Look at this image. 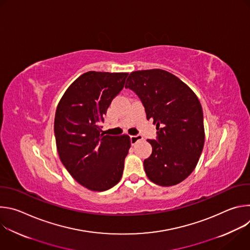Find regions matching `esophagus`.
Returning a JSON list of instances; mask_svg holds the SVG:
<instances>
[{
    "mask_svg": "<svg viewBox=\"0 0 250 250\" xmlns=\"http://www.w3.org/2000/svg\"><path fill=\"white\" fill-rule=\"evenodd\" d=\"M141 139H142V136H141L140 134L131 135V136H130V142H131V145H132V146L135 145L137 141H139V140H141Z\"/></svg>",
    "mask_w": 250,
    "mask_h": 250,
    "instance_id": "34e87169",
    "label": "esophagus"
}]
</instances>
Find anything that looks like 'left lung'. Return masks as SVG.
Masks as SVG:
<instances>
[{
	"instance_id": "obj_1",
	"label": "left lung",
	"mask_w": 250,
	"mask_h": 250,
	"mask_svg": "<svg viewBox=\"0 0 250 250\" xmlns=\"http://www.w3.org/2000/svg\"><path fill=\"white\" fill-rule=\"evenodd\" d=\"M125 88L145 105L156 125V139H147L151 155L145 160L149 180L159 186L179 184L194 171L205 142L200 101L184 82L162 69L131 72Z\"/></svg>"
}]
</instances>
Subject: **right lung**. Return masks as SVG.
<instances>
[{
	"label": "right lung",
	"mask_w": 250,
	"mask_h": 250,
	"mask_svg": "<svg viewBox=\"0 0 250 250\" xmlns=\"http://www.w3.org/2000/svg\"><path fill=\"white\" fill-rule=\"evenodd\" d=\"M127 75L89 71L68 87L57 105L54 133L60 160L91 191L109 190L123 176L130 137L104 134L100 124Z\"/></svg>",
	"instance_id": "1"
}]
</instances>
